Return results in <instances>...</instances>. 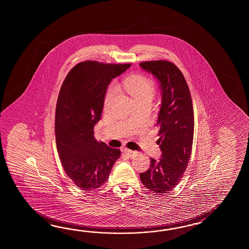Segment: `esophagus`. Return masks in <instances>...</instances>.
<instances>
[{"instance_id": "esophagus-1", "label": "esophagus", "mask_w": 249, "mask_h": 249, "mask_svg": "<svg viewBox=\"0 0 249 249\" xmlns=\"http://www.w3.org/2000/svg\"><path fill=\"white\" fill-rule=\"evenodd\" d=\"M123 151L126 154V155H128L130 158H133V157H135V156H137L138 155L137 151H133V150L128 149V148H123Z\"/></svg>"}]
</instances>
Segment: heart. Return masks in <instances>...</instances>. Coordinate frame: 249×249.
<instances>
[{"label":"heart","mask_w":249,"mask_h":249,"mask_svg":"<svg viewBox=\"0 0 249 249\" xmlns=\"http://www.w3.org/2000/svg\"><path fill=\"white\" fill-rule=\"evenodd\" d=\"M124 88L128 94L132 96L135 102L148 101L152 99L156 93V86L152 80L142 74H133L124 80ZM118 91L116 85H112L107 91L105 102H108Z\"/></svg>","instance_id":"1"}]
</instances>
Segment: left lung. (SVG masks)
<instances>
[{
	"label": "left lung",
	"instance_id": "8db88e82",
	"mask_svg": "<svg viewBox=\"0 0 249 249\" xmlns=\"http://www.w3.org/2000/svg\"><path fill=\"white\" fill-rule=\"evenodd\" d=\"M159 80L162 93L157 125V143L162 151L159 160L150 159V166L140 178L154 193H167L179 183L191 158L194 113L189 86L180 69L166 60L140 64Z\"/></svg>",
	"mask_w": 249,
	"mask_h": 249
}]
</instances>
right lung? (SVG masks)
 <instances>
[{
  "label": "right lung",
  "instance_id": "right-lung-1",
  "mask_svg": "<svg viewBox=\"0 0 249 249\" xmlns=\"http://www.w3.org/2000/svg\"><path fill=\"white\" fill-rule=\"evenodd\" d=\"M130 66L80 62L60 88L55 115L57 148L66 174L84 191L103 185L121 155L118 148L97 142L93 129L101 119L107 86Z\"/></svg>",
  "mask_w": 249,
  "mask_h": 249
}]
</instances>
